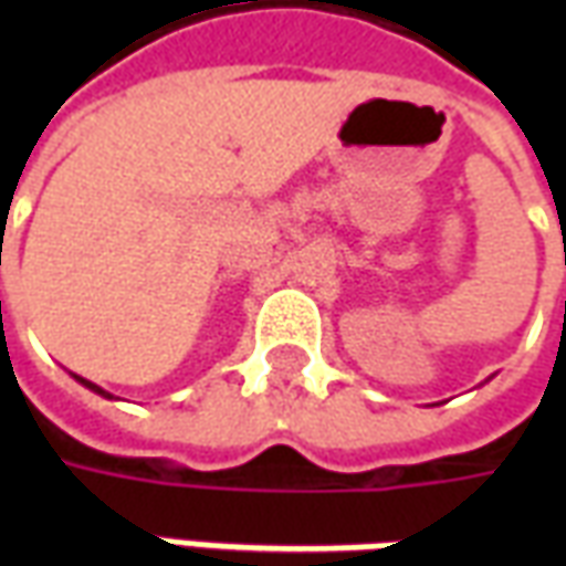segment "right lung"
I'll return each mask as SVG.
<instances>
[{
    "instance_id": "add662e5",
    "label": "right lung",
    "mask_w": 566,
    "mask_h": 566,
    "mask_svg": "<svg viewBox=\"0 0 566 566\" xmlns=\"http://www.w3.org/2000/svg\"><path fill=\"white\" fill-rule=\"evenodd\" d=\"M75 379L81 381V385H84V388H91V391H96V394H103V397H108V400H112V394L108 391H103V388H99V385H93V381H87V379H81V376H75Z\"/></svg>"
}]
</instances>
